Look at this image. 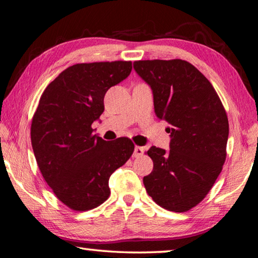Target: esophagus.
Wrapping results in <instances>:
<instances>
[{"label":"esophagus","instance_id":"obj_1","mask_svg":"<svg viewBox=\"0 0 258 258\" xmlns=\"http://www.w3.org/2000/svg\"><path fill=\"white\" fill-rule=\"evenodd\" d=\"M143 154H144V149H143V147H141V146L135 147V150H134V157L135 158L142 157Z\"/></svg>","mask_w":258,"mask_h":258}]
</instances>
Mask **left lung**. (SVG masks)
<instances>
[{
	"label": "left lung",
	"instance_id": "8db88e82",
	"mask_svg": "<svg viewBox=\"0 0 258 258\" xmlns=\"http://www.w3.org/2000/svg\"><path fill=\"white\" fill-rule=\"evenodd\" d=\"M134 69L151 87L155 115L168 122L171 138L169 151H147L153 171L143 178L146 192L164 209L187 212L205 199L225 162V108L208 79L188 61L138 60Z\"/></svg>",
	"mask_w": 258,
	"mask_h": 258
}]
</instances>
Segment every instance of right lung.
Segmentation results:
<instances>
[{"instance_id": "obj_1", "label": "right lung", "mask_w": 258, "mask_h": 258, "mask_svg": "<svg viewBox=\"0 0 258 258\" xmlns=\"http://www.w3.org/2000/svg\"><path fill=\"white\" fill-rule=\"evenodd\" d=\"M132 61L84 62L62 71L42 94L31 126L32 147L46 184L62 204L86 212L108 199V179L132 157L126 137L106 142L91 124L104 97L132 72Z\"/></svg>"}]
</instances>
